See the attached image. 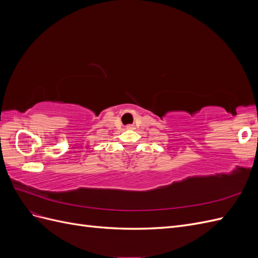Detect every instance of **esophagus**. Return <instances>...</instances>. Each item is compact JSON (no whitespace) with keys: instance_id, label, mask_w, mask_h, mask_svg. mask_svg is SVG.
I'll list each match as a JSON object with an SVG mask.
<instances>
[{"instance_id":"obj_1","label":"esophagus","mask_w":258,"mask_h":258,"mask_svg":"<svg viewBox=\"0 0 258 258\" xmlns=\"http://www.w3.org/2000/svg\"><path fill=\"white\" fill-rule=\"evenodd\" d=\"M127 128H128V129H132V128H134V126H132V124H128Z\"/></svg>"}]
</instances>
